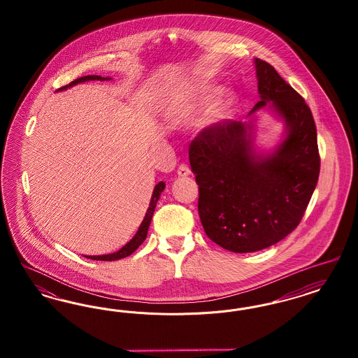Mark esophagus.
I'll list each match as a JSON object with an SVG mask.
<instances>
[{
	"label": "esophagus",
	"instance_id": "34e87169",
	"mask_svg": "<svg viewBox=\"0 0 358 358\" xmlns=\"http://www.w3.org/2000/svg\"><path fill=\"white\" fill-rule=\"evenodd\" d=\"M177 174L180 176V177H187V176H189L190 174V168L187 166V165H180L178 166V169H177Z\"/></svg>",
	"mask_w": 358,
	"mask_h": 358
}]
</instances>
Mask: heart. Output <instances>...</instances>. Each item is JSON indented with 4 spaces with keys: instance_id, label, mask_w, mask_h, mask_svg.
I'll list each match as a JSON object with an SVG mask.
<instances>
[{
    "instance_id": "1",
    "label": "heart",
    "mask_w": 358,
    "mask_h": 358,
    "mask_svg": "<svg viewBox=\"0 0 358 358\" xmlns=\"http://www.w3.org/2000/svg\"><path fill=\"white\" fill-rule=\"evenodd\" d=\"M209 95H201L199 99H196L194 102L190 103V104H187V110H194V108H200V107H204L206 103L209 102ZM234 102V99H232V96L231 95H227L225 96V99H224V102L222 103V106H220V108L217 110L219 113H224L231 104Z\"/></svg>"
}]
</instances>
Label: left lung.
Returning a JSON list of instances; mask_svg holds the SVG:
<instances>
[{"mask_svg": "<svg viewBox=\"0 0 358 358\" xmlns=\"http://www.w3.org/2000/svg\"><path fill=\"white\" fill-rule=\"evenodd\" d=\"M255 67L262 101L254 110L273 102L287 123L278 150L267 158L255 155L247 127L238 120L205 129L189 146L205 234L238 254L267 248L299 225L321 166L317 129L305 99L267 62L256 57Z\"/></svg>", "mask_w": 358, "mask_h": 358, "instance_id": "8db88e82", "label": "left lung"}]
</instances>
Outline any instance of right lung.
Returning <instances> with one entry per match:
<instances>
[{
    "instance_id": "obj_1",
    "label": "right lung",
    "mask_w": 358,
    "mask_h": 358,
    "mask_svg": "<svg viewBox=\"0 0 358 358\" xmlns=\"http://www.w3.org/2000/svg\"><path fill=\"white\" fill-rule=\"evenodd\" d=\"M87 80H107V78H102V76H96V75H88V76H82L79 79H75L73 82H71L69 85H64L59 90H66L67 87L71 85H78V83H82V82H87ZM165 189V182H158L155 187H154L153 196H152V201L150 205L148 208V212L145 215V219L143 222H141L138 231H136V236L131 238L124 247H122L120 251L114 252V254H108V255L102 256H85L88 259H92V260H104V262H113V260H118V259H123L126 256L131 255L136 248L143 243V240L148 236V231H149V225L152 222V217H153L154 209H155V205L159 200V196H161V192Z\"/></svg>"
}]
</instances>
